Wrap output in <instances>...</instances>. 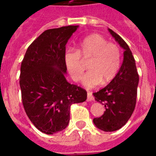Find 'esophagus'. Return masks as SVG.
<instances>
[{
	"label": "esophagus",
	"instance_id": "obj_1",
	"mask_svg": "<svg viewBox=\"0 0 156 156\" xmlns=\"http://www.w3.org/2000/svg\"><path fill=\"white\" fill-rule=\"evenodd\" d=\"M87 101H91L94 100V96H93V94H92L91 92H90V91L87 92Z\"/></svg>",
	"mask_w": 156,
	"mask_h": 156
}]
</instances>
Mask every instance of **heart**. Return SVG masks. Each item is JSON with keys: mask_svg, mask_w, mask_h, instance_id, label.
Wrapping results in <instances>:
<instances>
[{"mask_svg": "<svg viewBox=\"0 0 156 156\" xmlns=\"http://www.w3.org/2000/svg\"><path fill=\"white\" fill-rule=\"evenodd\" d=\"M90 59L89 71L82 83L87 88H94L101 83L105 85L115 78L120 65V51L116 44L108 43L100 34H91L78 44L77 51H66L64 61L70 76L75 81L81 79L86 69L83 62Z\"/></svg>", "mask_w": 156, "mask_h": 156, "instance_id": "b5f03b06", "label": "heart"}]
</instances>
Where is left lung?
<instances>
[{
  "label": "left lung",
  "instance_id": "left-lung-1",
  "mask_svg": "<svg viewBox=\"0 0 156 156\" xmlns=\"http://www.w3.org/2000/svg\"><path fill=\"white\" fill-rule=\"evenodd\" d=\"M108 31L124 52L122 63L115 78L105 87L93 94L95 100L105 107L104 114L93 119L94 124L105 132L115 131L129 120L136 105L139 82L134 58L129 46L111 29Z\"/></svg>",
  "mask_w": 156,
  "mask_h": 156
}]
</instances>
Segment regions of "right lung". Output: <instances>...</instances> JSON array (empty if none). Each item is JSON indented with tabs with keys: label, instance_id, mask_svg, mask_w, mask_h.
Returning <instances> with one entry per match:
<instances>
[{
	"label": "right lung",
	"instance_id": "add662e5",
	"mask_svg": "<svg viewBox=\"0 0 156 156\" xmlns=\"http://www.w3.org/2000/svg\"><path fill=\"white\" fill-rule=\"evenodd\" d=\"M79 26L45 30L29 46L19 84L26 113L40 131L54 134L69 122L70 106L87 99V91L66 80V45Z\"/></svg>",
	"mask_w": 156,
	"mask_h": 156
}]
</instances>
